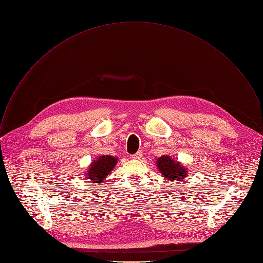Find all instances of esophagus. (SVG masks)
I'll use <instances>...</instances> for the list:
<instances>
[{"mask_svg": "<svg viewBox=\"0 0 263 263\" xmlns=\"http://www.w3.org/2000/svg\"><path fill=\"white\" fill-rule=\"evenodd\" d=\"M141 155H142L141 151H138L137 153L130 155V159H132V160H139V159H141Z\"/></svg>", "mask_w": 263, "mask_h": 263, "instance_id": "34e87169", "label": "esophagus"}]
</instances>
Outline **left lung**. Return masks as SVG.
<instances>
[{
  "label": "left lung",
  "instance_id": "obj_1",
  "mask_svg": "<svg viewBox=\"0 0 263 263\" xmlns=\"http://www.w3.org/2000/svg\"><path fill=\"white\" fill-rule=\"evenodd\" d=\"M156 166L162 175L168 180H182L187 175V170L180 163L173 160L169 155H162L157 159Z\"/></svg>",
  "mask_w": 263,
  "mask_h": 263
}]
</instances>
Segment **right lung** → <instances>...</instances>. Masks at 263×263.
Returning a JSON list of instances; mask_svg holds the SVG:
<instances>
[{"instance_id":"1","label":"right lung","mask_w":263,"mask_h":263,"mask_svg":"<svg viewBox=\"0 0 263 263\" xmlns=\"http://www.w3.org/2000/svg\"><path fill=\"white\" fill-rule=\"evenodd\" d=\"M118 160L111 155H101L92 162L86 175L87 179L93 183H101L104 178H107L111 171L117 165Z\"/></svg>"}]
</instances>
